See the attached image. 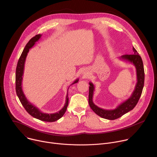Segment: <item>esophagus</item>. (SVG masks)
<instances>
[{
  "instance_id": "obj_1",
  "label": "esophagus",
  "mask_w": 157,
  "mask_h": 157,
  "mask_svg": "<svg viewBox=\"0 0 157 157\" xmlns=\"http://www.w3.org/2000/svg\"><path fill=\"white\" fill-rule=\"evenodd\" d=\"M82 76H83V77H87V76H88V73H86V72L83 71V72H82Z\"/></svg>"
}]
</instances>
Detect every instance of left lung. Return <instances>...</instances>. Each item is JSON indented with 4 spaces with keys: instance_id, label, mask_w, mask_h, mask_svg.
Returning <instances> with one entry per match:
<instances>
[{
    "instance_id": "8db88e82",
    "label": "left lung",
    "mask_w": 157,
    "mask_h": 157,
    "mask_svg": "<svg viewBox=\"0 0 157 157\" xmlns=\"http://www.w3.org/2000/svg\"><path fill=\"white\" fill-rule=\"evenodd\" d=\"M132 50L133 55H124L120 56L119 58L121 60L129 62L135 66L136 69L137 83L131 96L124 101L122 102L115 109L107 110L100 108L95 105L93 101L94 86L92 82L89 83L88 102L90 107L94 113L103 118L113 120L121 117L122 115L134 108L141 96L144 84V69L143 62L141 57L134 47H132Z\"/></svg>"
}]
</instances>
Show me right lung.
<instances>
[{
  "instance_id": "add662e5",
  "label": "right lung",
  "mask_w": 157,
  "mask_h": 157,
  "mask_svg": "<svg viewBox=\"0 0 157 157\" xmlns=\"http://www.w3.org/2000/svg\"><path fill=\"white\" fill-rule=\"evenodd\" d=\"M42 34H38L33 37L26 44V47H25L21 56L18 60L17 69H16V92L17 94L23 105L25 107L26 110L33 117L39 119L41 121H47V122H53L55 121L59 118H61L64 114L66 111L68 104H69V97H68V90L67 89V93L66 97V102L64 104V107L58 112L53 113H44L42 112L39 108L35 106L34 104L31 103L28 99L26 98L22 88V82L23 78V74H24V70H25V64L26 59L28 55V53L29 52V50L33 48L36 43L39 41V40L41 38ZM78 82V78L76 79L71 85L76 83Z\"/></svg>"
}]
</instances>
